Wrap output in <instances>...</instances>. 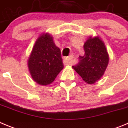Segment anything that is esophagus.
I'll list each match as a JSON object with an SVG mask.
<instances>
[{"mask_svg": "<svg viewBox=\"0 0 128 128\" xmlns=\"http://www.w3.org/2000/svg\"><path fill=\"white\" fill-rule=\"evenodd\" d=\"M73 58V56L71 55V56H68V57L64 59V63L65 65H72V59Z\"/></svg>", "mask_w": 128, "mask_h": 128, "instance_id": "esophagus-1", "label": "esophagus"}]
</instances>
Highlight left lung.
I'll return each instance as SVG.
<instances>
[{
    "label": "left lung",
    "mask_w": 128,
    "mask_h": 128,
    "mask_svg": "<svg viewBox=\"0 0 128 128\" xmlns=\"http://www.w3.org/2000/svg\"><path fill=\"white\" fill-rule=\"evenodd\" d=\"M84 55L79 57L78 64L72 66L83 81L93 84L103 76L109 56L103 42L99 38H89L83 46Z\"/></svg>",
    "instance_id": "1"
}]
</instances>
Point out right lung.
<instances>
[{
  "mask_svg": "<svg viewBox=\"0 0 128 128\" xmlns=\"http://www.w3.org/2000/svg\"><path fill=\"white\" fill-rule=\"evenodd\" d=\"M28 67L34 81L41 85L52 82L63 68L60 49L47 33L40 36L35 42Z\"/></svg>",
  "mask_w": 128,
  "mask_h": 128,
  "instance_id": "obj_1",
  "label": "right lung"
}]
</instances>
